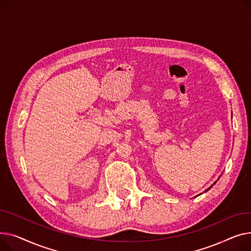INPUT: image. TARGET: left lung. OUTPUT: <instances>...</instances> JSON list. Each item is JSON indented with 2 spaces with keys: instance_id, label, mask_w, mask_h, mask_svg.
Listing matches in <instances>:
<instances>
[{
  "instance_id": "1",
  "label": "left lung",
  "mask_w": 251,
  "mask_h": 251,
  "mask_svg": "<svg viewBox=\"0 0 251 251\" xmlns=\"http://www.w3.org/2000/svg\"><path fill=\"white\" fill-rule=\"evenodd\" d=\"M215 183H216V182H215ZM215 183H214V184H215ZM212 186H213V185H212ZM212 186H211V187H212ZM211 187H210V188H211ZM210 188H208V189H207V190H209V189H210ZM207 190H205V191H207Z\"/></svg>"
}]
</instances>
